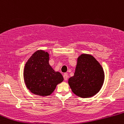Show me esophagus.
Instances as JSON below:
<instances>
[{
  "label": "esophagus",
  "instance_id": "esophagus-1",
  "mask_svg": "<svg viewBox=\"0 0 124 124\" xmlns=\"http://www.w3.org/2000/svg\"><path fill=\"white\" fill-rule=\"evenodd\" d=\"M63 78H64V80H68V73H65L63 74Z\"/></svg>",
  "mask_w": 124,
  "mask_h": 124
}]
</instances>
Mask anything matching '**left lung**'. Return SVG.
Instances as JSON below:
<instances>
[{"mask_svg": "<svg viewBox=\"0 0 124 124\" xmlns=\"http://www.w3.org/2000/svg\"><path fill=\"white\" fill-rule=\"evenodd\" d=\"M104 72L99 62L92 55L82 54L78 58L74 76L68 80L72 92L83 98L90 97L101 89Z\"/></svg>", "mask_w": 124, "mask_h": 124, "instance_id": "1", "label": "left lung"}]
</instances>
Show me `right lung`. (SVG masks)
<instances>
[{
  "label": "right lung",
  "instance_id": "1",
  "mask_svg": "<svg viewBox=\"0 0 124 124\" xmlns=\"http://www.w3.org/2000/svg\"><path fill=\"white\" fill-rule=\"evenodd\" d=\"M49 54L42 50L34 52L24 69V80L32 93L41 96L53 93L57 85L63 80L62 74L55 72L49 64Z\"/></svg>",
  "mask_w": 124,
  "mask_h": 124
}]
</instances>
